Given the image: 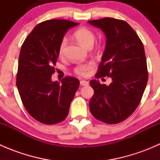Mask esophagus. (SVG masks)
Here are the masks:
<instances>
[{
    "instance_id": "obj_1",
    "label": "esophagus",
    "mask_w": 160,
    "mask_h": 160,
    "mask_svg": "<svg viewBox=\"0 0 160 160\" xmlns=\"http://www.w3.org/2000/svg\"><path fill=\"white\" fill-rule=\"evenodd\" d=\"M88 84H89V82L87 80H80V85L82 86H88Z\"/></svg>"
}]
</instances>
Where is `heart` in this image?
<instances>
[{"instance_id":"heart-1","label":"heart","mask_w":160,"mask_h":160,"mask_svg":"<svg viewBox=\"0 0 160 160\" xmlns=\"http://www.w3.org/2000/svg\"><path fill=\"white\" fill-rule=\"evenodd\" d=\"M73 36L82 46L88 48V49L93 46V42L95 41V35L93 31L88 28H84V27L76 30L73 33ZM67 42V39L66 38H63L61 40L59 46V54L60 56L63 55ZM90 67H91L90 64H80L76 67L75 72L79 75L84 76L87 74L88 70L90 68Z\"/></svg>"}]
</instances>
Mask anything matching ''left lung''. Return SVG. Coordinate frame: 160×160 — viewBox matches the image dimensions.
Listing matches in <instances>:
<instances>
[{
    "label": "left lung",
    "mask_w": 160,
    "mask_h": 160,
    "mask_svg": "<svg viewBox=\"0 0 160 160\" xmlns=\"http://www.w3.org/2000/svg\"><path fill=\"white\" fill-rule=\"evenodd\" d=\"M88 23L101 28L106 45L96 78L111 77L107 86L90 81L94 93L90 101L93 117L108 124L125 120L137 108L148 81L144 46L133 28L125 21L104 18Z\"/></svg>",
    "instance_id": "obj_1"
}]
</instances>
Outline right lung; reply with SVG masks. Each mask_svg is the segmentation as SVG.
<instances>
[{
  "instance_id": "obj_1",
  "label": "right lung",
  "mask_w": 160,
  "mask_h": 160,
  "mask_svg": "<svg viewBox=\"0 0 160 160\" xmlns=\"http://www.w3.org/2000/svg\"><path fill=\"white\" fill-rule=\"evenodd\" d=\"M78 25L62 19L42 22L21 48L16 84L25 109L41 123L62 122L79 88L80 81L74 77H65L61 83L52 81L61 40L67 31Z\"/></svg>"
}]
</instances>
